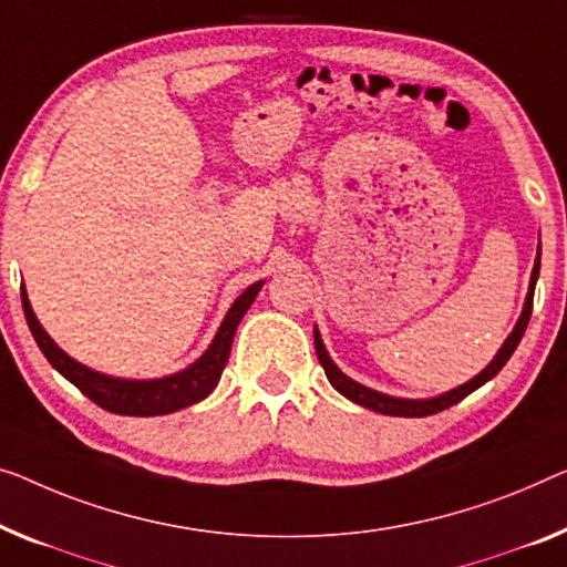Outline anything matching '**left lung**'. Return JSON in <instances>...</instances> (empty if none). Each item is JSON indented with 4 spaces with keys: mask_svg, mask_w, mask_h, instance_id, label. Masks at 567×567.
<instances>
[{
    "mask_svg": "<svg viewBox=\"0 0 567 567\" xmlns=\"http://www.w3.org/2000/svg\"><path fill=\"white\" fill-rule=\"evenodd\" d=\"M537 277H539V247H537V261H535V269H532V280H529V290H527V300H525V308H522V316L517 320V326H514V331L506 338L504 346L499 349V353L492 359V364H488L481 374H476L471 379V382L455 386V390L445 392L441 396H433V400H400V396H390V394H382V392H374L369 390V386L353 382L343 374L341 369H338L331 357H328L323 341H320V333L318 328L312 331L316 336V353H318V361L320 367L326 369V377L328 382L333 384V390L341 392L346 400L361 404V408L367 410H374V412H382V415H392V417H427V415H435V412L453 408L455 402H461L463 396H468L473 390H478L481 384H486L488 379H494L499 374L502 367L509 361V357L517 349L522 336H525V328L529 323V316H532V300H535V285H537Z\"/></svg>",
    "mask_w": 567,
    "mask_h": 567,
    "instance_id": "left-lung-1",
    "label": "left lung"
}]
</instances>
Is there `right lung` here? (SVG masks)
Listing matches in <instances>:
<instances>
[{
  "instance_id": "obj_1",
  "label": "right lung",
  "mask_w": 567,
  "mask_h": 567,
  "mask_svg": "<svg viewBox=\"0 0 567 567\" xmlns=\"http://www.w3.org/2000/svg\"><path fill=\"white\" fill-rule=\"evenodd\" d=\"M261 285H265L261 280L249 285L247 290L234 300V306L229 308V312H226L221 328H218L214 343L208 346L206 353H203L196 364H190L188 369L163 379L106 377L101 374V371L79 364V361L68 357L61 346L45 333V328L40 326V320L30 308L24 285L20 287V292H22V310H24V318H28L30 331L35 336L40 351L45 353V359L53 364V369L61 371L68 382L79 386L91 402H96L99 408L114 412V415L155 417V415H171V412L190 408V404L206 400V396L216 390L226 361H229L236 326L241 323L244 312L249 310L251 302H255Z\"/></svg>"
}]
</instances>
